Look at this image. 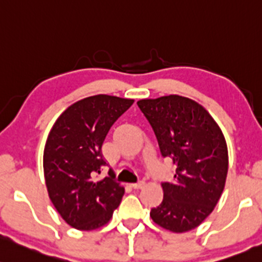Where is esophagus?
<instances>
[{"mask_svg": "<svg viewBox=\"0 0 262 262\" xmlns=\"http://www.w3.org/2000/svg\"><path fill=\"white\" fill-rule=\"evenodd\" d=\"M144 186H145V182L144 181H139V182H137V183L132 184V187H133V188H136V189L143 188V187H144Z\"/></svg>", "mask_w": 262, "mask_h": 262, "instance_id": "obj_1", "label": "esophagus"}]
</instances>
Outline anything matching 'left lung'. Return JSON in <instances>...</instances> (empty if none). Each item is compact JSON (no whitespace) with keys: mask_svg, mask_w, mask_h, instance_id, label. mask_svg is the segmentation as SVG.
<instances>
[{"mask_svg":"<svg viewBox=\"0 0 262 262\" xmlns=\"http://www.w3.org/2000/svg\"><path fill=\"white\" fill-rule=\"evenodd\" d=\"M137 104L152 125L162 156L176 166L174 181L162 183L163 201L150 210V217L172 232L193 230L224 192L228 170L224 133L210 113L189 98L167 95Z\"/></svg>","mask_w":262,"mask_h":262,"instance_id":"obj_1","label":"left lung"}]
</instances>
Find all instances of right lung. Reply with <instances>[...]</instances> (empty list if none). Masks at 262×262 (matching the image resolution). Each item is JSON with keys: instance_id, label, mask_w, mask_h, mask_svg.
<instances>
[{"instance_id": "right-lung-1", "label": "right lung", "mask_w": 262, "mask_h": 262, "mask_svg": "<svg viewBox=\"0 0 262 262\" xmlns=\"http://www.w3.org/2000/svg\"><path fill=\"white\" fill-rule=\"evenodd\" d=\"M134 103L105 94L76 101L52 125L43 149V176L52 205L68 225L92 231L106 225L124 187L114 176L95 180L105 166L101 145L110 126Z\"/></svg>"}]
</instances>
